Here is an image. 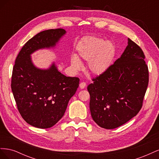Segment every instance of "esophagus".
I'll return each mask as SVG.
<instances>
[{
	"mask_svg": "<svg viewBox=\"0 0 159 159\" xmlns=\"http://www.w3.org/2000/svg\"><path fill=\"white\" fill-rule=\"evenodd\" d=\"M85 86H86L85 82H81V83L80 84V88L81 89H84V88H85Z\"/></svg>",
	"mask_w": 159,
	"mask_h": 159,
	"instance_id": "1",
	"label": "esophagus"
}]
</instances>
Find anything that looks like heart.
I'll use <instances>...</instances> for the list:
<instances>
[{"mask_svg":"<svg viewBox=\"0 0 159 159\" xmlns=\"http://www.w3.org/2000/svg\"><path fill=\"white\" fill-rule=\"evenodd\" d=\"M115 54V46L111 41L95 36L83 38L77 47V54L71 57V64L75 70L81 68L79 60L87 61V68L91 74L99 75L106 71Z\"/></svg>","mask_w":159,"mask_h":159,"instance_id":"obj_1","label":"heart"}]
</instances>
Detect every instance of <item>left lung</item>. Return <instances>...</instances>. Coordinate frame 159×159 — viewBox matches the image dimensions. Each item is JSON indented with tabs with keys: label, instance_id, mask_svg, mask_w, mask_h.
Wrapping results in <instances>:
<instances>
[{
	"label": "left lung",
	"instance_id": "8db88e82",
	"mask_svg": "<svg viewBox=\"0 0 159 159\" xmlns=\"http://www.w3.org/2000/svg\"><path fill=\"white\" fill-rule=\"evenodd\" d=\"M145 58L141 48L128 38L121 56L88 86L91 117L99 127H120L141 110L148 84Z\"/></svg>",
	"mask_w": 159,
	"mask_h": 159
}]
</instances>
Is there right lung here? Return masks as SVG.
Returning <instances> with one entry per match:
<instances>
[{
  "label": "right lung",
  "mask_w": 159,
  "mask_h": 159,
  "mask_svg": "<svg viewBox=\"0 0 159 159\" xmlns=\"http://www.w3.org/2000/svg\"><path fill=\"white\" fill-rule=\"evenodd\" d=\"M66 33L62 28L39 32L24 45L15 60L11 81L14 98L22 118L37 128L48 129L58 122L79 86L78 78L62 74L54 62L43 70L32 61V53L55 47Z\"/></svg>",
  "instance_id": "1"
}]
</instances>
